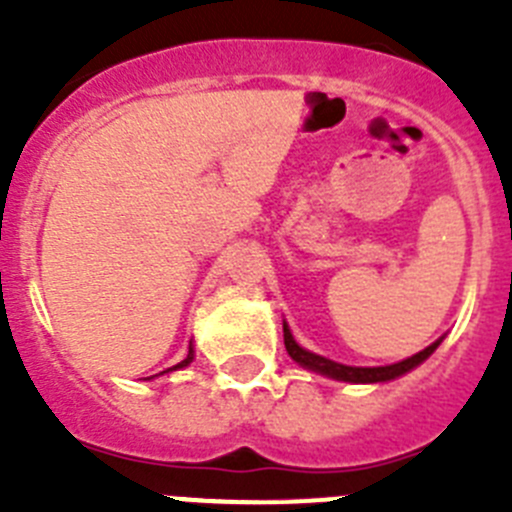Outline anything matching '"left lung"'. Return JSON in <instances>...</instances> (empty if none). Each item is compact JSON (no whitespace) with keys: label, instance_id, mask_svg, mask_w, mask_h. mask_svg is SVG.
I'll list each match as a JSON object with an SVG mask.
<instances>
[{"label":"left lung","instance_id":"8db88e82","mask_svg":"<svg viewBox=\"0 0 512 512\" xmlns=\"http://www.w3.org/2000/svg\"><path fill=\"white\" fill-rule=\"evenodd\" d=\"M284 346H287V354L292 356L297 364L305 366V369L320 372V374H325V377L341 379V382L359 384V382H387V379L402 377L405 372H410V369H415L418 364H423V361L428 359V356H431L433 351L438 348V341L431 343L428 348H423L420 354L410 356V359H405V361H397V364H390V366H346V364H338V361L325 359V356L312 354V351H305L302 346H297V341L292 338V333H289L287 325H284Z\"/></svg>","mask_w":512,"mask_h":512}]
</instances>
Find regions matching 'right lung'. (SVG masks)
I'll list each match as a JSON object with an SVG mask.
<instances>
[{
  "instance_id": "obj_1",
  "label": "right lung",
  "mask_w": 512,
  "mask_h": 512,
  "mask_svg": "<svg viewBox=\"0 0 512 512\" xmlns=\"http://www.w3.org/2000/svg\"><path fill=\"white\" fill-rule=\"evenodd\" d=\"M192 359H194V351H192V346H189V354H187V359H184V361H179V364H176L174 369H182V366H187L189 361H192ZM166 372H169V369H166Z\"/></svg>"
}]
</instances>
